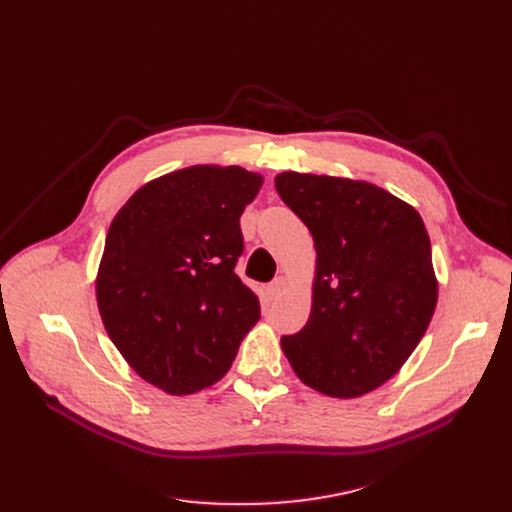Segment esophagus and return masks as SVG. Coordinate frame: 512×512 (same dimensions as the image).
Masks as SVG:
<instances>
[{"mask_svg": "<svg viewBox=\"0 0 512 512\" xmlns=\"http://www.w3.org/2000/svg\"><path fill=\"white\" fill-rule=\"evenodd\" d=\"M286 286H288V280H286L284 276H280V278H276L270 286H267V294H270L272 299H278L280 294L286 290Z\"/></svg>", "mask_w": 512, "mask_h": 512, "instance_id": "34e87169", "label": "esophagus"}]
</instances>
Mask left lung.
I'll return each instance as SVG.
<instances>
[{
    "label": "left lung",
    "instance_id": "1",
    "mask_svg": "<svg viewBox=\"0 0 512 512\" xmlns=\"http://www.w3.org/2000/svg\"><path fill=\"white\" fill-rule=\"evenodd\" d=\"M280 199L315 245L311 315L280 346L299 380L357 398L405 365L438 303L432 245L417 209L365 180L282 172Z\"/></svg>",
    "mask_w": 512,
    "mask_h": 512
}]
</instances>
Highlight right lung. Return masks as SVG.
<instances>
[{"instance_id":"obj_1","label":"right lung","mask_w":512,"mask_h":512,"mask_svg":"<svg viewBox=\"0 0 512 512\" xmlns=\"http://www.w3.org/2000/svg\"><path fill=\"white\" fill-rule=\"evenodd\" d=\"M263 176L201 164L149 180L116 213L95 278L107 336L145 382L172 396L222 380L259 321L234 265L240 215Z\"/></svg>"}]
</instances>
